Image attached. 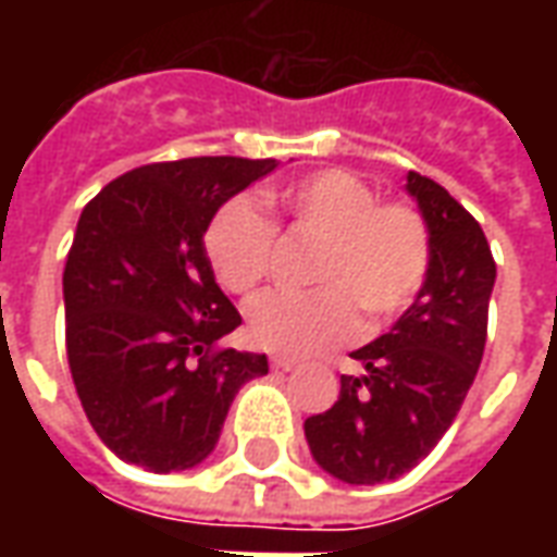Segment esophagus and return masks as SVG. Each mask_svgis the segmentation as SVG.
Instances as JSON below:
<instances>
[{"label":"esophagus","mask_w":557,"mask_h":557,"mask_svg":"<svg viewBox=\"0 0 557 557\" xmlns=\"http://www.w3.org/2000/svg\"><path fill=\"white\" fill-rule=\"evenodd\" d=\"M271 367H274V370H286V373H289V370H295V367H298V361H292V358H280V355H274V358H271Z\"/></svg>","instance_id":"obj_1"}]
</instances>
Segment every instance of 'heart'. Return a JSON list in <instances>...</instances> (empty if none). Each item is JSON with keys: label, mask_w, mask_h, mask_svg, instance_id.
I'll return each mask as SVG.
<instances>
[{"label": "heart", "mask_w": 557, "mask_h": 557, "mask_svg": "<svg viewBox=\"0 0 557 557\" xmlns=\"http://www.w3.org/2000/svg\"><path fill=\"white\" fill-rule=\"evenodd\" d=\"M271 202L292 230L322 235L307 292H265L247 307V334L277 355L334 349L367 325L406 313L432 265L430 223L411 202H379L373 184L349 170H319L280 184ZM277 253V226L253 199H230L206 230V256L235 295L253 292Z\"/></svg>", "instance_id": "1"}]
</instances>
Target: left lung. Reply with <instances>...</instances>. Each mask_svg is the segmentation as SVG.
<instances>
[{
    "instance_id": "8db88e82",
    "label": "left lung",
    "mask_w": 557,
    "mask_h": 557,
    "mask_svg": "<svg viewBox=\"0 0 557 557\" xmlns=\"http://www.w3.org/2000/svg\"><path fill=\"white\" fill-rule=\"evenodd\" d=\"M406 190L430 223V277L397 325L351 351L363 373L343 375L337 403L304 420L315 462L355 486L397 480L442 442L486 346L495 286L486 235L438 182L409 172Z\"/></svg>"
}]
</instances>
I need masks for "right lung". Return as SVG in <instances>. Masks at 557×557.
Returning <instances> with one entry per match:
<instances>
[{"label":"right lung","instance_id":"add662e5","mask_svg":"<svg viewBox=\"0 0 557 557\" xmlns=\"http://www.w3.org/2000/svg\"><path fill=\"white\" fill-rule=\"evenodd\" d=\"M280 160L184 158L119 175L79 214L67 250V367L86 418L119 459L199 466L265 355L223 349L242 313L206 256L218 208Z\"/></svg>","mask_w":557,"mask_h":557}]
</instances>
